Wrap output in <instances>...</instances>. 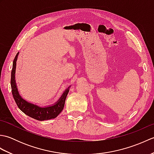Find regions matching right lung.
<instances>
[{
    "instance_id": "add662e5",
    "label": "right lung",
    "mask_w": 154,
    "mask_h": 154,
    "mask_svg": "<svg viewBox=\"0 0 154 154\" xmlns=\"http://www.w3.org/2000/svg\"><path fill=\"white\" fill-rule=\"evenodd\" d=\"M18 55V53L16 55L14 60L13 61L11 80L12 93L18 107L23 112L26 114V115L35 120L42 121L55 119V117H57L60 114V112L63 109L65 99H66L67 95L69 93V89L65 90L63 95L61 96L60 100L57 101V103H55L54 105L50 106L40 107L37 105H35L34 104L28 103L26 100L23 99L21 96L20 95L15 82L14 74L16 60H17Z\"/></svg>"
}]
</instances>
